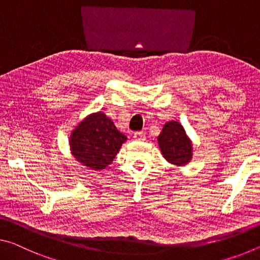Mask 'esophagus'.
Returning a JSON list of instances; mask_svg holds the SVG:
<instances>
[{
    "mask_svg": "<svg viewBox=\"0 0 260 260\" xmlns=\"http://www.w3.org/2000/svg\"><path fill=\"white\" fill-rule=\"evenodd\" d=\"M134 138L135 140H138V142H143V140L146 139V136L142 131H137V133L134 134Z\"/></svg>",
    "mask_w": 260,
    "mask_h": 260,
    "instance_id": "esophagus-1",
    "label": "esophagus"
}]
</instances>
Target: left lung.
<instances>
[{"label":"left lung","instance_id":"1","mask_svg":"<svg viewBox=\"0 0 260 260\" xmlns=\"http://www.w3.org/2000/svg\"><path fill=\"white\" fill-rule=\"evenodd\" d=\"M159 147L164 158L175 166H184L192 158V143L184 127L176 121H169L158 137Z\"/></svg>","mask_w":260,"mask_h":260}]
</instances>
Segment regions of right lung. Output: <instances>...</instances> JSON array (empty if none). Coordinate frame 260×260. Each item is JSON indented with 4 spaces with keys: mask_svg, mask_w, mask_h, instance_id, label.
Masks as SVG:
<instances>
[{
    "mask_svg": "<svg viewBox=\"0 0 260 260\" xmlns=\"http://www.w3.org/2000/svg\"><path fill=\"white\" fill-rule=\"evenodd\" d=\"M126 137L109 117L99 112L88 115L70 136V150L75 159L88 169H105L112 164Z\"/></svg>",
    "mask_w": 260,
    "mask_h": 260,
    "instance_id": "right-lung-1",
    "label": "right lung"
}]
</instances>
